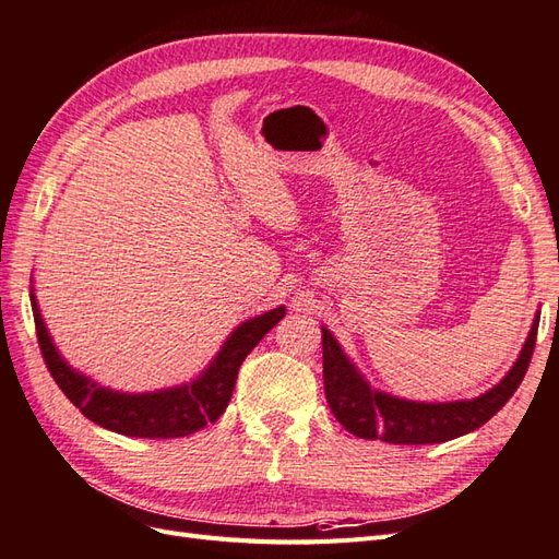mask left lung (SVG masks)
I'll return each mask as SVG.
<instances>
[{
    "instance_id": "left-lung-1",
    "label": "left lung",
    "mask_w": 559,
    "mask_h": 559,
    "mask_svg": "<svg viewBox=\"0 0 559 559\" xmlns=\"http://www.w3.org/2000/svg\"><path fill=\"white\" fill-rule=\"evenodd\" d=\"M538 335V317L526 337L518 364L493 390L453 404H416L380 394L356 373V368L342 354L335 337L323 328V388L328 406L337 423L361 439H382L388 443H441L463 437L472 429L489 423L518 392L532 364Z\"/></svg>"
}]
</instances>
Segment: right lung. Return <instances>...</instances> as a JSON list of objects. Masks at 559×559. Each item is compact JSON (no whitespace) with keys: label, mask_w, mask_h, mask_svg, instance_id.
<instances>
[{"label":"right lung","mask_w":559,"mask_h":559,"mask_svg":"<svg viewBox=\"0 0 559 559\" xmlns=\"http://www.w3.org/2000/svg\"><path fill=\"white\" fill-rule=\"evenodd\" d=\"M31 302L41 359L59 390L82 411L84 418L118 435L143 439L186 437L217 420L231 402L240 364L285 317V307H278L236 328L217 359L193 384L153 394H120L98 388L61 359L39 317L35 295H31Z\"/></svg>","instance_id":"obj_1"}]
</instances>
